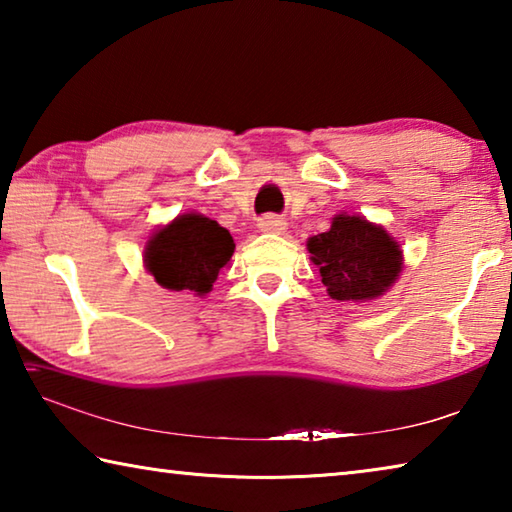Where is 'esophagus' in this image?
Instances as JSON below:
<instances>
[{
    "instance_id": "esophagus-1",
    "label": "esophagus",
    "mask_w": 512,
    "mask_h": 512,
    "mask_svg": "<svg viewBox=\"0 0 512 512\" xmlns=\"http://www.w3.org/2000/svg\"><path fill=\"white\" fill-rule=\"evenodd\" d=\"M257 225L262 232H275V235H282V232L287 230V221H284L282 216H275V214L262 216Z\"/></svg>"
}]
</instances>
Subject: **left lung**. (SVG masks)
I'll return each mask as SVG.
<instances>
[{"instance_id":"8db88e82","label":"left lung","mask_w":512,"mask_h":512,"mask_svg":"<svg viewBox=\"0 0 512 512\" xmlns=\"http://www.w3.org/2000/svg\"><path fill=\"white\" fill-rule=\"evenodd\" d=\"M307 248L334 300L377 298L402 271L400 246L361 216L339 214L332 228L309 239Z\"/></svg>"}]
</instances>
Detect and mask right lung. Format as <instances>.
Here are the masks:
<instances>
[{
    "mask_svg": "<svg viewBox=\"0 0 512 512\" xmlns=\"http://www.w3.org/2000/svg\"><path fill=\"white\" fill-rule=\"evenodd\" d=\"M232 253L235 241L228 230L203 214H183L155 232L146 248V268L164 289L203 296Z\"/></svg>",
    "mask_w": 512,
    "mask_h": 512,
    "instance_id": "1",
    "label": "right lung"
}]
</instances>
